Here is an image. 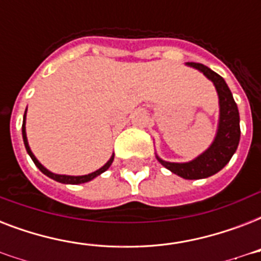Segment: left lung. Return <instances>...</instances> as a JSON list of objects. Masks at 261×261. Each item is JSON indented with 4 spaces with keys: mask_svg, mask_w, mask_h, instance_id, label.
Returning a JSON list of instances; mask_svg holds the SVG:
<instances>
[{
    "mask_svg": "<svg viewBox=\"0 0 261 261\" xmlns=\"http://www.w3.org/2000/svg\"><path fill=\"white\" fill-rule=\"evenodd\" d=\"M186 65L203 73L206 79L214 84L215 90L218 93L219 118L214 141L202 154L188 163H169L161 159L159 154H155V157L159 163L172 173L187 180H198L218 173L230 161L240 142V114L233 94L221 75L202 63L187 62Z\"/></svg>",
    "mask_w": 261,
    "mask_h": 261,
    "instance_id": "8db88e82",
    "label": "left lung"
}]
</instances>
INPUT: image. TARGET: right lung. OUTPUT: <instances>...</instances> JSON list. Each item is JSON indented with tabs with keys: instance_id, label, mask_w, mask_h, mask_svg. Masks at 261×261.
Returning <instances> with one entry per match:
<instances>
[{
	"instance_id": "right-lung-1",
	"label": "right lung",
	"mask_w": 261,
	"mask_h": 261,
	"mask_svg": "<svg viewBox=\"0 0 261 261\" xmlns=\"http://www.w3.org/2000/svg\"><path fill=\"white\" fill-rule=\"evenodd\" d=\"M25 115H27V110L25 112H24V119H22V127H21V131H22V141H24V145H25V149H27V153L30 154V157L32 159V161H34V164L36 165V167L39 168V171L42 172V173H44L46 176H48L50 178H53V180H55V181L58 182H62V184H83V182H88L90 181V180H93L94 177H97V176H100L101 173H104V172L108 169V168L111 167V164H112V161H114V155H111V159L107 161L104 165H102L100 169H97V171L92 172V173H88V174H83V176H69V174H58V173H54V172L48 171L46 167H43L42 164L39 163V160L35 157V154L32 153V150H31L30 147V143H28V139H27V131H25Z\"/></svg>"
}]
</instances>
